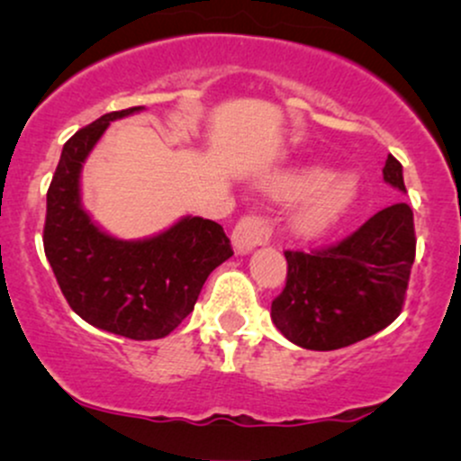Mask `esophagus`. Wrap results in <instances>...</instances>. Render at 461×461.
Returning <instances> with one entry per match:
<instances>
[{
  "label": "esophagus",
  "mask_w": 461,
  "mask_h": 461,
  "mask_svg": "<svg viewBox=\"0 0 461 461\" xmlns=\"http://www.w3.org/2000/svg\"><path fill=\"white\" fill-rule=\"evenodd\" d=\"M271 238V225L262 216H242L231 231V245L238 256H247L251 249L264 245Z\"/></svg>",
  "instance_id": "obj_1"
}]
</instances>
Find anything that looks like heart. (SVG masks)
Listing matches in <instances>:
<instances>
[{"label": "heart", "mask_w": 461, "mask_h": 461, "mask_svg": "<svg viewBox=\"0 0 461 461\" xmlns=\"http://www.w3.org/2000/svg\"><path fill=\"white\" fill-rule=\"evenodd\" d=\"M258 186L273 199H297L290 225L299 236L331 231L357 201V182L347 173L322 171L316 164H290L260 177Z\"/></svg>", "instance_id": "b5f03b06"}]
</instances>
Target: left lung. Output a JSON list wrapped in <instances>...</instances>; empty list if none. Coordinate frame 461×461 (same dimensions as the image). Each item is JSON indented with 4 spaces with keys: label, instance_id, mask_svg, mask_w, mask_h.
<instances>
[{
    "label": "left lung",
    "instance_id": "obj_1",
    "mask_svg": "<svg viewBox=\"0 0 461 461\" xmlns=\"http://www.w3.org/2000/svg\"><path fill=\"white\" fill-rule=\"evenodd\" d=\"M384 182L405 193L403 167L388 156ZM416 256L414 212L394 203L340 245L322 251H285V288L271 319L297 347L333 351L385 330L401 314Z\"/></svg>",
    "mask_w": 461,
    "mask_h": 461
}]
</instances>
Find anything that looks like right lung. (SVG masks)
Returning <instances> with one entry per match:
<instances>
[{
    "instance_id": "1",
    "label": "right lung",
    "mask_w": 461,
    "mask_h": 461,
    "mask_svg": "<svg viewBox=\"0 0 461 461\" xmlns=\"http://www.w3.org/2000/svg\"><path fill=\"white\" fill-rule=\"evenodd\" d=\"M140 110L99 116L65 142L47 190L43 245L79 319L131 340H158L193 312L208 275L234 251L223 227L201 216H182L149 238L121 240L84 210V162L113 121Z\"/></svg>"
}]
</instances>
